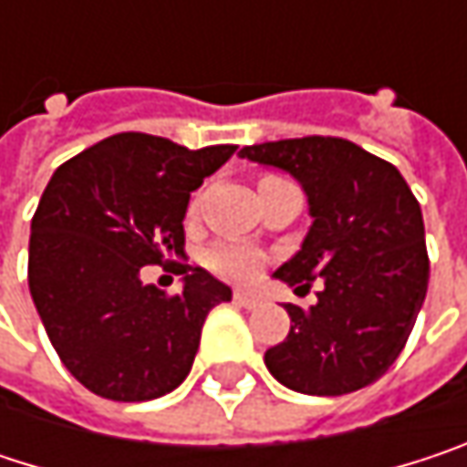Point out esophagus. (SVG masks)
I'll return each instance as SVG.
<instances>
[{
    "label": "esophagus",
    "instance_id": "esophagus-1",
    "mask_svg": "<svg viewBox=\"0 0 467 467\" xmlns=\"http://www.w3.org/2000/svg\"><path fill=\"white\" fill-rule=\"evenodd\" d=\"M233 297H234V303H237V306H243V308H256V306L262 303L256 295H251V292H245V289H234Z\"/></svg>",
    "mask_w": 467,
    "mask_h": 467
}]
</instances>
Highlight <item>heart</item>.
I'll return each instance as SVG.
<instances>
[{
	"label": "heart",
	"instance_id": "b5f03b06",
	"mask_svg": "<svg viewBox=\"0 0 467 467\" xmlns=\"http://www.w3.org/2000/svg\"><path fill=\"white\" fill-rule=\"evenodd\" d=\"M205 262H208L211 270H216L224 278L248 281L259 267V254L251 245H243V243H222V245L208 251Z\"/></svg>",
	"mask_w": 467,
	"mask_h": 467
}]
</instances>
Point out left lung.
<instances>
[{
    "label": "left lung",
    "mask_w": 467,
    "mask_h": 467,
    "mask_svg": "<svg viewBox=\"0 0 467 467\" xmlns=\"http://www.w3.org/2000/svg\"><path fill=\"white\" fill-rule=\"evenodd\" d=\"M240 159L300 181L314 219L300 251L273 275L317 292L303 311L286 303L289 335L265 351L275 381L303 395H346L381 379L420 314L430 259L417 197L395 164L343 138L245 145Z\"/></svg>",
    "instance_id": "1"
}]
</instances>
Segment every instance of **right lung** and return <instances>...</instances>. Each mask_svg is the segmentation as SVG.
<instances>
[{
	"label": "right lung",
	"instance_id": "add662e5",
	"mask_svg": "<svg viewBox=\"0 0 467 467\" xmlns=\"http://www.w3.org/2000/svg\"><path fill=\"white\" fill-rule=\"evenodd\" d=\"M237 145L121 132L64 161L32 219L29 292L64 368L94 395L140 403L192 370L200 332L233 289L178 265L183 289L142 284V265L183 256L189 197Z\"/></svg>",
	"mask_w": 467,
	"mask_h": 467
}]
</instances>
